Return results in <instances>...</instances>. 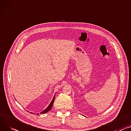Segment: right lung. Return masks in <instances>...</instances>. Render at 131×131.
<instances>
[{
    "label": "right lung",
    "instance_id": "add662e5",
    "mask_svg": "<svg viewBox=\"0 0 131 131\" xmlns=\"http://www.w3.org/2000/svg\"><path fill=\"white\" fill-rule=\"evenodd\" d=\"M54 99H55V96H54V98H53V100H52V101H51V103H50V105L48 106V107H47V108H46L44 111H43L42 112H41V113L45 114V113H47V112H49V111L52 109V106H53V103H54ZM30 113H31V112H30ZM32 113V114H33V113Z\"/></svg>",
    "mask_w": 131,
    "mask_h": 131
}]
</instances>
